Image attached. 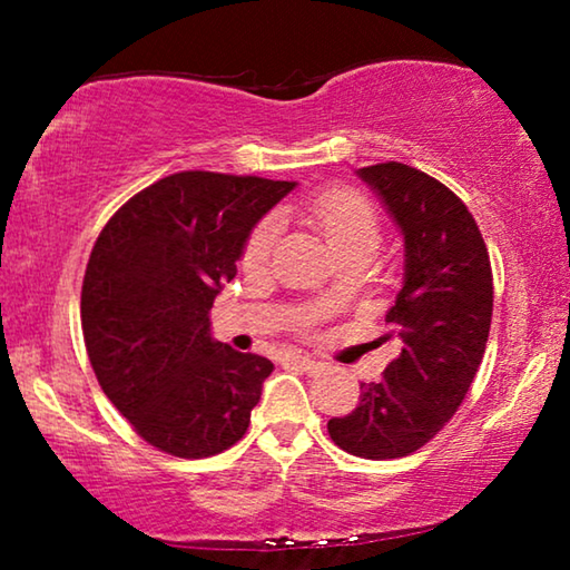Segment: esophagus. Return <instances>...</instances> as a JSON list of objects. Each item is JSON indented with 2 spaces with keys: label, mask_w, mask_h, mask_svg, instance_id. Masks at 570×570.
<instances>
[{
  "label": "esophagus",
  "mask_w": 570,
  "mask_h": 570,
  "mask_svg": "<svg viewBox=\"0 0 570 570\" xmlns=\"http://www.w3.org/2000/svg\"><path fill=\"white\" fill-rule=\"evenodd\" d=\"M285 361L293 363V365H298V368L306 371V373H316L318 368H322V363L314 361V357H311V355H303V353H287Z\"/></svg>",
  "instance_id": "1"
}]
</instances>
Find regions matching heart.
Returning a JSON list of instances; mask_svg holds the SVG:
<instances>
[{
    "mask_svg": "<svg viewBox=\"0 0 570 570\" xmlns=\"http://www.w3.org/2000/svg\"><path fill=\"white\" fill-rule=\"evenodd\" d=\"M311 220L322 230L326 244L340 262H365L368 264L381 248V223L376 209H373L355 191L334 189L324 191L308 205ZM279 233V220L275 215L264 217L256 223L252 236L244 246V267L259 269L267 264L272 248H275ZM322 301H330V291L322 293Z\"/></svg>",
    "mask_w": 570,
    "mask_h": 570,
    "instance_id": "1",
    "label": "heart"
}]
</instances>
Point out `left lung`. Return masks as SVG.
Here are the masks:
<instances>
[{
    "mask_svg": "<svg viewBox=\"0 0 570 570\" xmlns=\"http://www.w3.org/2000/svg\"><path fill=\"white\" fill-rule=\"evenodd\" d=\"M357 176L402 233L404 277L381 337L402 350L384 379L361 384V404L326 428L347 454L400 459L425 446L470 392L490 334L493 272L472 213L441 181L394 160Z\"/></svg>",
    "mask_w": 570,
    "mask_h": 570,
    "instance_id": "obj_1",
    "label": "left lung"
}]
</instances>
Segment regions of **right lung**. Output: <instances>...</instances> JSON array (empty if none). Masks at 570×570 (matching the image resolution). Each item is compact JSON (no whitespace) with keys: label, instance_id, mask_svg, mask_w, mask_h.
<instances>
[{"label":"right lung","instance_id":"obj_1","mask_svg":"<svg viewBox=\"0 0 570 570\" xmlns=\"http://www.w3.org/2000/svg\"><path fill=\"white\" fill-rule=\"evenodd\" d=\"M295 181L184 170L135 194L100 230L82 283V334L114 407L155 449L215 456L244 439L267 357L213 337L209 308L254 225Z\"/></svg>","mask_w":570,"mask_h":570}]
</instances>
